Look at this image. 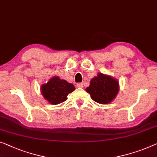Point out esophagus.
I'll list each match as a JSON object with an SVG mask.
<instances>
[{
  "label": "esophagus",
  "mask_w": 157,
  "mask_h": 157,
  "mask_svg": "<svg viewBox=\"0 0 157 157\" xmlns=\"http://www.w3.org/2000/svg\"><path fill=\"white\" fill-rule=\"evenodd\" d=\"M76 86L78 88H83V83H78L76 84Z\"/></svg>",
  "instance_id": "1"
}]
</instances>
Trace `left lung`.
I'll return each mask as SVG.
<instances>
[{
	"instance_id": "1",
	"label": "left lung",
	"mask_w": 157,
	"mask_h": 157,
	"mask_svg": "<svg viewBox=\"0 0 157 157\" xmlns=\"http://www.w3.org/2000/svg\"><path fill=\"white\" fill-rule=\"evenodd\" d=\"M86 92L95 102L100 104H108L112 102L119 91V83L113 77L99 73L90 80Z\"/></svg>"
}]
</instances>
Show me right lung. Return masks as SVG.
I'll use <instances>...</instances> for the list:
<instances>
[{"label": "right lung", "instance_id": "1", "mask_svg": "<svg viewBox=\"0 0 157 157\" xmlns=\"http://www.w3.org/2000/svg\"><path fill=\"white\" fill-rule=\"evenodd\" d=\"M74 90L73 84L60 79L56 76L41 86V93L43 97L52 105H57L67 101V95Z\"/></svg>", "mask_w": 157, "mask_h": 157}]
</instances>
